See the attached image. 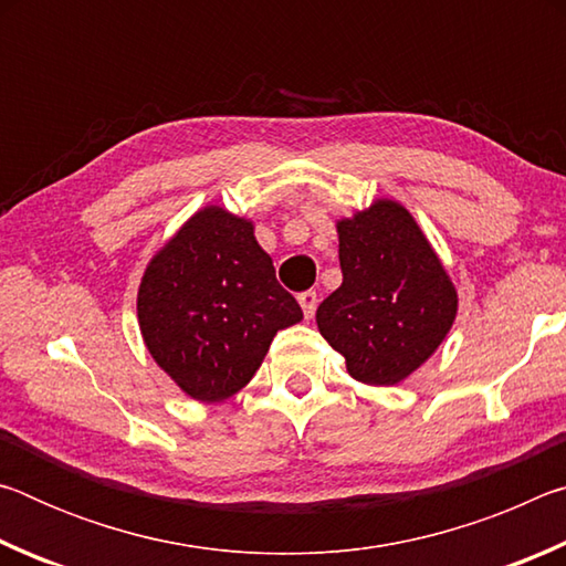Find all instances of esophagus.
<instances>
[{"instance_id": "obj_1", "label": "esophagus", "mask_w": 566, "mask_h": 566, "mask_svg": "<svg viewBox=\"0 0 566 566\" xmlns=\"http://www.w3.org/2000/svg\"><path fill=\"white\" fill-rule=\"evenodd\" d=\"M296 300H300V304H302L304 317H306V319H312V317H314V312H317V302H319L317 292L306 290V292H302L300 296H296Z\"/></svg>"}]
</instances>
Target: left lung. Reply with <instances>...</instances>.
<instances>
[{
    "mask_svg": "<svg viewBox=\"0 0 566 566\" xmlns=\"http://www.w3.org/2000/svg\"><path fill=\"white\" fill-rule=\"evenodd\" d=\"M342 286L317 310L322 337L352 379L395 387L439 349L459 294L432 242L397 199L337 219Z\"/></svg>",
    "mask_w": 566,
    "mask_h": 566,
    "instance_id": "1",
    "label": "left lung"
}]
</instances>
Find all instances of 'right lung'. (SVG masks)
I'll return each instance as SVG.
<instances>
[{
	"label": "right lung",
	"instance_id": "right-lung-1",
	"mask_svg": "<svg viewBox=\"0 0 566 566\" xmlns=\"http://www.w3.org/2000/svg\"><path fill=\"white\" fill-rule=\"evenodd\" d=\"M254 222L219 205L197 209L142 274L137 319L157 367L202 405L244 389L276 332L302 322Z\"/></svg>",
	"mask_w": 566,
	"mask_h": 566
}]
</instances>
